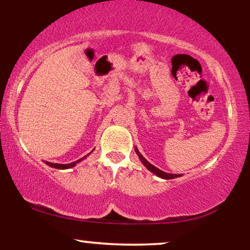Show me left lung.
Wrapping results in <instances>:
<instances>
[{
    "mask_svg": "<svg viewBox=\"0 0 250 250\" xmlns=\"http://www.w3.org/2000/svg\"><path fill=\"white\" fill-rule=\"evenodd\" d=\"M135 152H136V154L139 155L140 160H141V162H142V164L144 165V167H146V168L147 170H149V171H151L152 173H154L155 176L160 177V178H162V179H173V178H177V177L182 176V175H176V173H168V172L162 171V170H160L159 168L154 167L153 165H151L150 162L147 161L146 159L144 158L143 155L140 153V151L137 150V147H135Z\"/></svg>",
    "mask_w": 250,
    "mask_h": 250,
    "instance_id": "1",
    "label": "left lung"
}]
</instances>
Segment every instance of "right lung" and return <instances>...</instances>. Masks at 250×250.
<instances>
[{
    "instance_id": "obj_1",
    "label": "right lung",
    "mask_w": 250,
    "mask_h": 250,
    "mask_svg": "<svg viewBox=\"0 0 250 250\" xmlns=\"http://www.w3.org/2000/svg\"><path fill=\"white\" fill-rule=\"evenodd\" d=\"M93 151V150H92ZM90 153H91V152H90ZM89 153V154H90ZM89 154H86V155H84V157L83 158H81V159H79V160H77V161H74V162H71V164H67V165H60V164H52V162H45V164L47 165V166H49V167H52V168H55V169H70V168H73L75 165L77 164H79V162H81L82 160H84V159L88 157Z\"/></svg>"
}]
</instances>
